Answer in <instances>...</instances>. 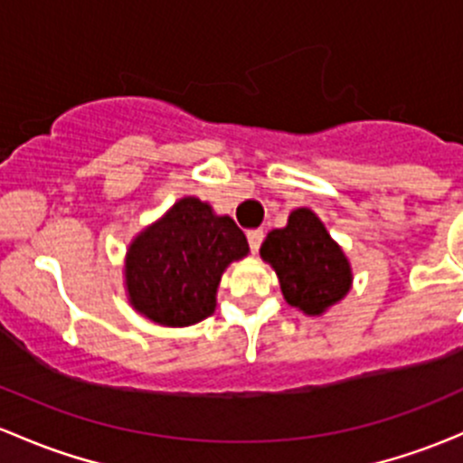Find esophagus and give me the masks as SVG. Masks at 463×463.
Here are the masks:
<instances>
[{
	"instance_id": "1",
	"label": "esophagus",
	"mask_w": 463,
	"mask_h": 463,
	"mask_svg": "<svg viewBox=\"0 0 463 463\" xmlns=\"http://www.w3.org/2000/svg\"><path fill=\"white\" fill-rule=\"evenodd\" d=\"M246 237H249L250 250H253V253H258L261 241H264V231H261V228H258V231H249V235Z\"/></svg>"
}]
</instances>
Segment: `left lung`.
Returning a JSON list of instances; mask_svg holds the SVG:
<instances>
[{
	"mask_svg": "<svg viewBox=\"0 0 463 463\" xmlns=\"http://www.w3.org/2000/svg\"><path fill=\"white\" fill-rule=\"evenodd\" d=\"M260 255L278 275L284 300L305 316H322L352 288L347 255L311 208L293 210L287 226L266 235Z\"/></svg>",
	"mask_w": 463,
	"mask_h": 463,
	"instance_id": "8db88e82",
	"label": "left lung"
}]
</instances>
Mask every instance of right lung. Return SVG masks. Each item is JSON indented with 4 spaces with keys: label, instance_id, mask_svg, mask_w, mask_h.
I'll return each instance as SVG.
<instances>
[{
    "label": "right lung",
    "instance_id": "obj_1",
    "mask_svg": "<svg viewBox=\"0 0 463 463\" xmlns=\"http://www.w3.org/2000/svg\"><path fill=\"white\" fill-rule=\"evenodd\" d=\"M246 255V235L228 214L199 197L179 199L129 241L123 269L129 305L156 325H197L214 314L223 270Z\"/></svg>",
    "mask_w": 463,
    "mask_h": 463
}]
</instances>
